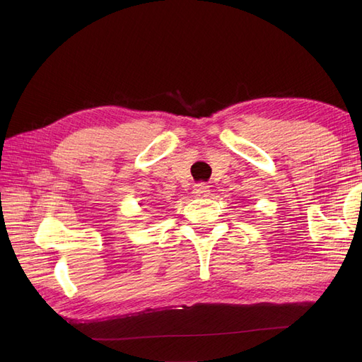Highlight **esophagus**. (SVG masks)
<instances>
[{
    "label": "esophagus",
    "mask_w": 362,
    "mask_h": 362,
    "mask_svg": "<svg viewBox=\"0 0 362 362\" xmlns=\"http://www.w3.org/2000/svg\"><path fill=\"white\" fill-rule=\"evenodd\" d=\"M208 192H210V190H208V185L205 182L194 184V187H193V194L194 196H206Z\"/></svg>",
    "instance_id": "esophagus-1"
}]
</instances>
